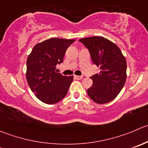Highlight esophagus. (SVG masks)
<instances>
[{"mask_svg":"<svg viewBox=\"0 0 148 148\" xmlns=\"http://www.w3.org/2000/svg\"><path fill=\"white\" fill-rule=\"evenodd\" d=\"M74 79L77 80H81L82 79H83V76H77V75H74Z\"/></svg>","mask_w":148,"mask_h":148,"instance_id":"esophagus-1","label":"esophagus"}]
</instances>
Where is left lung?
Instances as JSON below:
<instances>
[{
	"mask_svg": "<svg viewBox=\"0 0 148 148\" xmlns=\"http://www.w3.org/2000/svg\"><path fill=\"white\" fill-rule=\"evenodd\" d=\"M89 50L93 64L100 72L90 78L92 85L87 90L89 97L98 104H104L116 97L127 79V61L121 50L103 37L79 40Z\"/></svg>",
	"mask_w": 148,
	"mask_h": 148,
	"instance_id": "1",
	"label": "left lung"
}]
</instances>
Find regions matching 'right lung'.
I'll return each instance as SVG.
<instances>
[{"label":"right lung","mask_w":148,"mask_h":148,"mask_svg":"<svg viewBox=\"0 0 148 148\" xmlns=\"http://www.w3.org/2000/svg\"><path fill=\"white\" fill-rule=\"evenodd\" d=\"M74 41L51 38L34 45L29 55L27 83L36 97L43 103L54 104L66 95L74 77L58 73L56 66L64 61L67 48Z\"/></svg>","instance_id":"add662e5"}]
</instances>
